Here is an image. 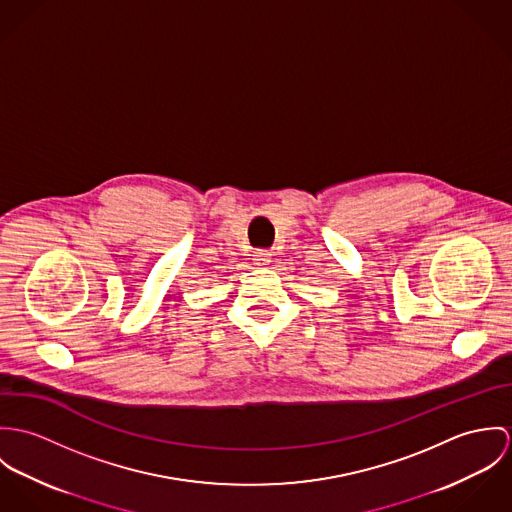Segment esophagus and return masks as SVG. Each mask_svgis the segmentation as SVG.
I'll return each instance as SVG.
<instances>
[{
	"mask_svg": "<svg viewBox=\"0 0 512 512\" xmlns=\"http://www.w3.org/2000/svg\"><path fill=\"white\" fill-rule=\"evenodd\" d=\"M253 261H255V265H259V267H267V265L271 263V253L265 251V249H257V251L253 253Z\"/></svg>",
	"mask_w": 512,
	"mask_h": 512,
	"instance_id": "1",
	"label": "esophagus"
}]
</instances>
